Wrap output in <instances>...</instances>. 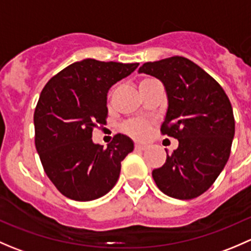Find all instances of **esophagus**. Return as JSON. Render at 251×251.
I'll return each instance as SVG.
<instances>
[{
  "label": "esophagus",
  "instance_id": "34e87169",
  "mask_svg": "<svg viewBox=\"0 0 251 251\" xmlns=\"http://www.w3.org/2000/svg\"><path fill=\"white\" fill-rule=\"evenodd\" d=\"M147 148V146L146 144H141V143H137L135 146V149L136 151H144V149Z\"/></svg>",
  "mask_w": 251,
  "mask_h": 251
}]
</instances>
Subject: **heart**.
I'll return each mask as SVG.
<instances>
[{
  "mask_svg": "<svg viewBox=\"0 0 251 251\" xmlns=\"http://www.w3.org/2000/svg\"><path fill=\"white\" fill-rule=\"evenodd\" d=\"M148 80V78H147ZM144 81V80H143ZM149 123L146 120H133L126 125V131L136 138H143L149 132Z\"/></svg>",
  "mask_w": 251,
  "mask_h": 251,
  "instance_id": "b5f03b06",
  "label": "heart"
}]
</instances>
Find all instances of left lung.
Wrapping results in <instances>:
<instances>
[{"label":"left lung","instance_id":"1","mask_svg":"<svg viewBox=\"0 0 251 251\" xmlns=\"http://www.w3.org/2000/svg\"><path fill=\"white\" fill-rule=\"evenodd\" d=\"M138 73L163 82L168 110L163 135L178 147L151 176L171 198L193 199L206 192L224 170L234 137V116L224 88L199 65L175 55L144 63Z\"/></svg>","mask_w":251,"mask_h":251}]
</instances>
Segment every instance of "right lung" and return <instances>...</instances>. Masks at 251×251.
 <instances>
[{"instance_id":"add662e5","label":"right lung","mask_w":251,"mask_h":251,"mask_svg":"<svg viewBox=\"0 0 251 251\" xmlns=\"http://www.w3.org/2000/svg\"><path fill=\"white\" fill-rule=\"evenodd\" d=\"M138 65L87 58L58 73L42 90L34 114L35 146L48 178L67 198L95 201L118 182L133 142L119 133L103 148L93 143L92 131L105 125L109 88Z\"/></svg>"}]
</instances>
